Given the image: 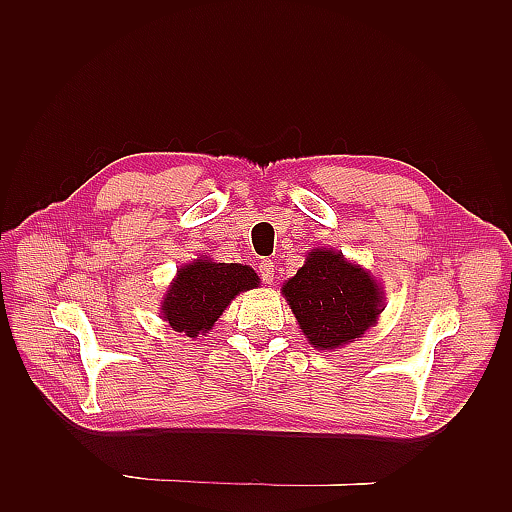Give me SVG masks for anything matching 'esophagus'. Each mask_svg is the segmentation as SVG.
Returning <instances> with one entry per match:
<instances>
[{
    "label": "esophagus",
    "mask_w": 512,
    "mask_h": 512,
    "mask_svg": "<svg viewBox=\"0 0 512 512\" xmlns=\"http://www.w3.org/2000/svg\"><path fill=\"white\" fill-rule=\"evenodd\" d=\"M273 267H275L273 260H269V258L258 262V273H260V277H262V282H267V284L273 282V273H275Z\"/></svg>",
    "instance_id": "esophagus-1"
}]
</instances>
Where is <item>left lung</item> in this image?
Masks as SVG:
<instances>
[{"instance_id":"left-lung-1","label":"left lung","mask_w":512,"mask_h":512,"mask_svg":"<svg viewBox=\"0 0 512 512\" xmlns=\"http://www.w3.org/2000/svg\"><path fill=\"white\" fill-rule=\"evenodd\" d=\"M282 292L309 344L320 350L354 342L382 312L374 277L327 247L309 252Z\"/></svg>"}]
</instances>
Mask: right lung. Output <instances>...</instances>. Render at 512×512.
<instances>
[{
    "instance_id": "right-lung-1",
    "label": "right lung",
    "mask_w": 512,
    "mask_h": 512,
    "mask_svg": "<svg viewBox=\"0 0 512 512\" xmlns=\"http://www.w3.org/2000/svg\"><path fill=\"white\" fill-rule=\"evenodd\" d=\"M258 286V275L237 262L196 260L179 269L162 314L177 333L196 337L207 333L239 292Z\"/></svg>"
}]
</instances>
